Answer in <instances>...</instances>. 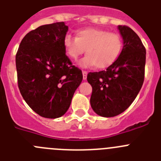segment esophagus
<instances>
[{"label":"esophagus","mask_w":161,"mask_h":161,"mask_svg":"<svg viewBox=\"0 0 161 161\" xmlns=\"http://www.w3.org/2000/svg\"><path fill=\"white\" fill-rule=\"evenodd\" d=\"M82 73H83V79L86 80L87 79V75H88V72L85 71V70H83V71H82Z\"/></svg>","instance_id":"34e87169"}]
</instances>
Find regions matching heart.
<instances>
[{"mask_svg":"<svg viewBox=\"0 0 161 161\" xmlns=\"http://www.w3.org/2000/svg\"><path fill=\"white\" fill-rule=\"evenodd\" d=\"M67 55L76 60L84 52L87 55L79 62L81 67L96 65L103 69L112 65L122 49V40L119 34L103 29L87 28L76 32V37L66 35L63 40Z\"/></svg>","mask_w":161,"mask_h":161,"instance_id":"1","label":"heart"}]
</instances>
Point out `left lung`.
<instances>
[{"label": "left lung", "instance_id": "1", "mask_svg": "<svg viewBox=\"0 0 161 161\" xmlns=\"http://www.w3.org/2000/svg\"><path fill=\"white\" fill-rule=\"evenodd\" d=\"M123 48L117 60L106 70L88 73L92 87L90 103L103 117H114L134 102L145 78L146 50L137 34L125 25H119Z\"/></svg>", "mask_w": 161, "mask_h": 161}]
</instances>
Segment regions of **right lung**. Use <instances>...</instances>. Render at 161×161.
<instances>
[{
  "label": "right lung",
  "instance_id": "right-lung-1",
  "mask_svg": "<svg viewBox=\"0 0 161 161\" xmlns=\"http://www.w3.org/2000/svg\"><path fill=\"white\" fill-rule=\"evenodd\" d=\"M67 31L64 22L40 26L24 36L16 55L19 92L35 112L47 119L66 112L83 79L65 54Z\"/></svg>",
  "mask_w": 161,
  "mask_h": 161
}]
</instances>
